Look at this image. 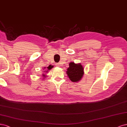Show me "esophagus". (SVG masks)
I'll return each mask as SVG.
<instances>
[{"mask_svg": "<svg viewBox=\"0 0 127 127\" xmlns=\"http://www.w3.org/2000/svg\"><path fill=\"white\" fill-rule=\"evenodd\" d=\"M56 66H58V67H60V66H61V64H60V63L56 64Z\"/></svg>", "mask_w": 127, "mask_h": 127, "instance_id": "obj_1", "label": "esophagus"}]
</instances>
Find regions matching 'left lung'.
I'll return each mask as SVG.
<instances>
[{
  "label": "left lung",
  "instance_id": "1",
  "mask_svg": "<svg viewBox=\"0 0 127 127\" xmlns=\"http://www.w3.org/2000/svg\"><path fill=\"white\" fill-rule=\"evenodd\" d=\"M67 74L69 79L72 82L80 81L84 74L83 67L81 64H75L71 62L69 64V67L67 69Z\"/></svg>",
  "mask_w": 127,
  "mask_h": 127
}]
</instances>
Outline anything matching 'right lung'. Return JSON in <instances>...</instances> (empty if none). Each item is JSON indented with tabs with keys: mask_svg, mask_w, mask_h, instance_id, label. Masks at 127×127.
Here are the masks:
<instances>
[{
	"mask_svg": "<svg viewBox=\"0 0 127 127\" xmlns=\"http://www.w3.org/2000/svg\"><path fill=\"white\" fill-rule=\"evenodd\" d=\"M53 67V65H52V66H49L48 67H47V68H48V69H51ZM45 72H46V71H45ZM44 75V76H45L44 75Z\"/></svg>",
	"mask_w": 127,
	"mask_h": 127,
	"instance_id": "obj_1",
	"label": "right lung"
}]
</instances>
